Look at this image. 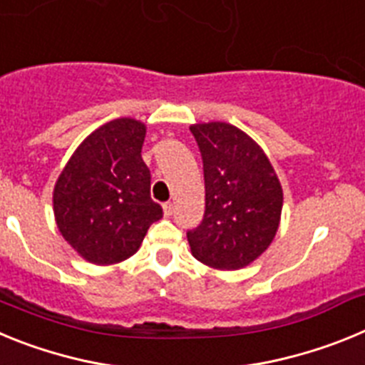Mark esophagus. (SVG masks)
Listing matches in <instances>:
<instances>
[{
	"label": "esophagus",
	"mask_w": 365,
	"mask_h": 365,
	"mask_svg": "<svg viewBox=\"0 0 365 365\" xmlns=\"http://www.w3.org/2000/svg\"><path fill=\"white\" fill-rule=\"evenodd\" d=\"M163 210H164V215H166V217H170V215L173 214V202H164Z\"/></svg>",
	"instance_id": "obj_1"
}]
</instances>
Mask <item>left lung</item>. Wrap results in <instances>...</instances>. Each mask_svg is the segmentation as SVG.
Wrapping results in <instances>:
<instances>
[{"label":"left lung","instance_id":"obj_1","mask_svg":"<svg viewBox=\"0 0 365 365\" xmlns=\"http://www.w3.org/2000/svg\"><path fill=\"white\" fill-rule=\"evenodd\" d=\"M205 172V215L186 232L195 259L237 270L265 252L278 232L283 192L259 146L227 122L193 124Z\"/></svg>","mask_w":365,"mask_h":365}]
</instances>
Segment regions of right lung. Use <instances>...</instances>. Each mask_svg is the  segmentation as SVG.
I'll return each instance as SVG.
<instances>
[{"mask_svg": "<svg viewBox=\"0 0 365 365\" xmlns=\"http://www.w3.org/2000/svg\"><path fill=\"white\" fill-rule=\"evenodd\" d=\"M146 125L117 118L76 148L54 186L53 202L63 240L95 265H113L138 250L163 208L150 195L143 160Z\"/></svg>", "mask_w": 365, "mask_h": 365, "instance_id": "1", "label": "right lung"}]
</instances>
